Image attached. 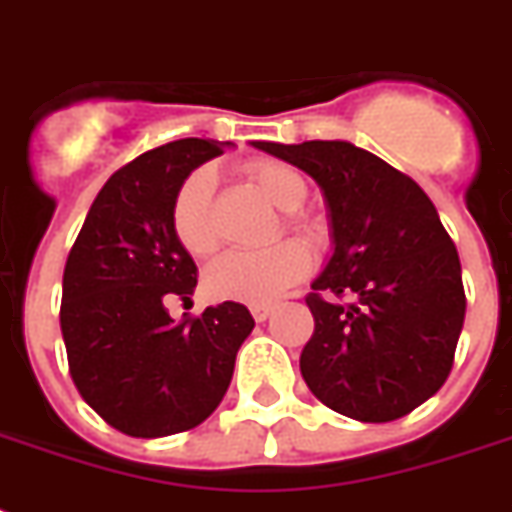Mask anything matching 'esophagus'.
<instances>
[{
  "label": "esophagus",
  "mask_w": 512,
  "mask_h": 512,
  "mask_svg": "<svg viewBox=\"0 0 512 512\" xmlns=\"http://www.w3.org/2000/svg\"><path fill=\"white\" fill-rule=\"evenodd\" d=\"M249 311H252L255 321H265V319H271V316H273V305H252Z\"/></svg>",
  "instance_id": "34e87169"
}]
</instances>
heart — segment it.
Instances as JSON below:
<instances>
[{"instance_id": "b5f03b06", "label": "heart", "mask_w": 512, "mask_h": 512, "mask_svg": "<svg viewBox=\"0 0 512 512\" xmlns=\"http://www.w3.org/2000/svg\"><path fill=\"white\" fill-rule=\"evenodd\" d=\"M244 175L273 207L284 209L281 225L308 244L324 239V225L300 204L308 196L305 177L276 159H252L244 164ZM215 177L209 170H193L177 185L170 204V228L177 244L193 257L212 255L220 244L215 223ZM311 268V255L297 241H279L255 252H228L209 265L204 273V289L215 300L265 305L279 300L295 287Z\"/></svg>"}]
</instances>
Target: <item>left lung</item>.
Returning a JSON list of instances; mask_svg holds the SVG:
<instances>
[{
    "instance_id": "1",
    "label": "left lung",
    "mask_w": 512,
    "mask_h": 512,
    "mask_svg": "<svg viewBox=\"0 0 512 512\" xmlns=\"http://www.w3.org/2000/svg\"><path fill=\"white\" fill-rule=\"evenodd\" d=\"M255 148L295 164L327 196L335 255L305 303L300 372L321 404L390 422L446 382L465 321L460 255L412 177L345 140Z\"/></svg>"
}]
</instances>
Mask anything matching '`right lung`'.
<instances>
[{
    "label": "right lung",
    "mask_w": 512,
    "mask_h": 512,
    "mask_svg": "<svg viewBox=\"0 0 512 512\" xmlns=\"http://www.w3.org/2000/svg\"><path fill=\"white\" fill-rule=\"evenodd\" d=\"M231 143L185 138L140 154L108 177L68 252L60 332L82 398L135 438L196 428L223 401L233 361L255 327L241 303L175 321L196 263L170 228L177 185Z\"/></svg>",
    "instance_id": "right-lung-1"
}]
</instances>
